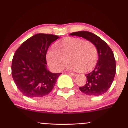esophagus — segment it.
Here are the masks:
<instances>
[{"label":"esophagus","instance_id":"obj_1","mask_svg":"<svg viewBox=\"0 0 128 128\" xmlns=\"http://www.w3.org/2000/svg\"><path fill=\"white\" fill-rule=\"evenodd\" d=\"M68 75H70V76H76V74H74V73H68Z\"/></svg>","mask_w":128,"mask_h":128}]
</instances>
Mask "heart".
<instances>
[{
    "instance_id": "heart-1",
    "label": "heart",
    "mask_w": 128,
    "mask_h": 128,
    "mask_svg": "<svg viewBox=\"0 0 128 128\" xmlns=\"http://www.w3.org/2000/svg\"><path fill=\"white\" fill-rule=\"evenodd\" d=\"M46 57L48 65L54 71L62 69L68 60L69 69L87 72L96 64L98 52L96 47L90 41L68 37L56 44L55 50L48 51Z\"/></svg>"
}]
</instances>
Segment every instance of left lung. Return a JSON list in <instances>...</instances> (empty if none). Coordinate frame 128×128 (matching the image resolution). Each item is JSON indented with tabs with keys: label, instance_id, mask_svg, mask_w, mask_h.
<instances>
[{
	"label": "left lung",
	"instance_id": "1",
	"mask_svg": "<svg viewBox=\"0 0 128 128\" xmlns=\"http://www.w3.org/2000/svg\"><path fill=\"white\" fill-rule=\"evenodd\" d=\"M70 36H78L92 42L96 47L98 60L93 70L85 75L86 84L79 87L80 91L89 96H100L110 88L116 73V63L114 53L102 39L88 31L72 32Z\"/></svg>",
	"mask_w": 128,
	"mask_h": 128
}]
</instances>
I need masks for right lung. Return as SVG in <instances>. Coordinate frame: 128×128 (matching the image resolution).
<instances>
[{
	"mask_svg": "<svg viewBox=\"0 0 128 128\" xmlns=\"http://www.w3.org/2000/svg\"><path fill=\"white\" fill-rule=\"evenodd\" d=\"M60 37L37 34L22 43L13 56L12 74L18 90L30 98L45 96L52 91L60 73L47 68L46 54L50 45Z\"/></svg>",
	"mask_w": 128,
	"mask_h": 128,
	"instance_id": "right-lung-1",
	"label": "right lung"
}]
</instances>
